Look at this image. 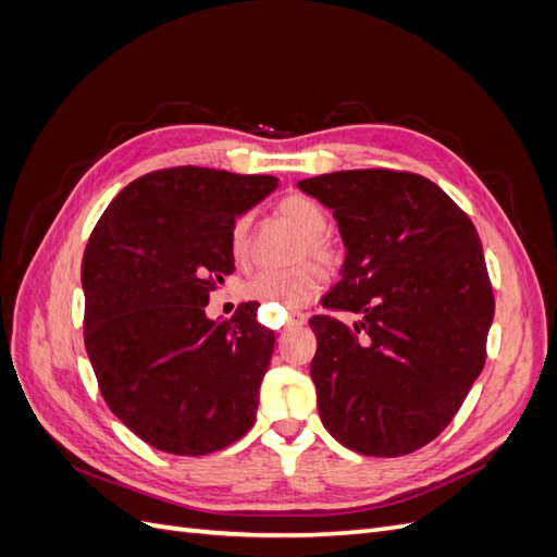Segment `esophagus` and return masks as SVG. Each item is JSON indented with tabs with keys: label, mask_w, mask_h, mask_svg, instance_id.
I'll list each match as a JSON object with an SVG mask.
<instances>
[{
	"label": "esophagus",
	"mask_w": 557,
	"mask_h": 557,
	"mask_svg": "<svg viewBox=\"0 0 557 557\" xmlns=\"http://www.w3.org/2000/svg\"><path fill=\"white\" fill-rule=\"evenodd\" d=\"M307 323V315L305 313H290L288 318H285V327L283 330H293L297 325H305Z\"/></svg>",
	"instance_id": "1"
}]
</instances>
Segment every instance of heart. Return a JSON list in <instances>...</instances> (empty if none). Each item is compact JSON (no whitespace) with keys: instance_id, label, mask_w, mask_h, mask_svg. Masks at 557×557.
<instances>
[{"instance_id":"heart-1","label":"heart","mask_w":557,"mask_h":557,"mask_svg":"<svg viewBox=\"0 0 557 557\" xmlns=\"http://www.w3.org/2000/svg\"><path fill=\"white\" fill-rule=\"evenodd\" d=\"M278 215L285 223H290L305 244L299 246L297 260L305 257H313L317 262H297L290 269H274V272H260L250 276L244 285L242 293L248 299L264 301L272 309H299L305 307L309 299L318 295L323 288L325 274L320 264L325 269L339 267V250H336L334 242L327 237V213L309 195H288L278 201L276 207ZM230 250L237 264L246 267L250 262V215H239L230 230Z\"/></svg>"}]
</instances>
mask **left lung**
<instances>
[{
  "label": "left lung",
  "mask_w": 557,
  "mask_h": 557,
  "mask_svg": "<svg viewBox=\"0 0 557 557\" xmlns=\"http://www.w3.org/2000/svg\"><path fill=\"white\" fill-rule=\"evenodd\" d=\"M339 223L344 278L309 320L320 420L346 448L399 458L436 440L485 364L495 295L469 215L430 178L348 170L299 181Z\"/></svg>",
  "instance_id": "1"
}]
</instances>
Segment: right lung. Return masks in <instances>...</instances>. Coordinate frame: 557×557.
<instances>
[{"label":"right lung","instance_id":"1","mask_svg":"<svg viewBox=\"0 0 557 557\" xmlns=\"http://www.w3.org/2000/svg\"><path fill=\"white\" fill-rule=\"evenodd\" d=\"M276 176L170 166L139 176L99 218L81 281L83 339L109 409L164 453L207 455L252 428L276 336L244 301L213 323L234 272L230 230Z\"/></svg>","mask_w":557,"mask_h":557}]
</instances>
